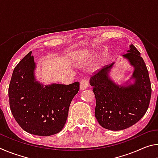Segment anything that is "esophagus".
<instances>
[{
    "label": "esophagus",
    "instance_id": "obj_1",
    "mask_svg": "<svg viewBox=\"0 0 158 158\" xmlns=\"http://www.w3.org/2000/svg\"><path fill=\"white\" fill-rule=\"evenodd\" d=\"M89 85V81L88 79H82L81 81H80V90H85L86 89Z\"/></svg>",
    "mask_w": 158,
    "mask_h": 158
}]
</instances>
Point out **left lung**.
<instances>
[{
	"label": "left lung",
	"instance_id": "left-lung-1",
	"mask_svg": "<svg viewBox=\"0 0 158 158\" xmlns=\"http://www.w3.org/2000/svg\"><path fill=\"white\" fill-rule=\"evenodd\" d=\"M123 57L129 60L135 70L133 84L121 85L109 78L114 63L106 65L90 77V84L95 96V115L102 127L122 130L135 125L146 114L151 96L148 71L139 51L133 44Z\"/></svg>",
	"mask_w": 158,
	"mask_h": 158
}]
</instances>
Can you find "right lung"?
<instances>
[{"label":"right lung","mask_w":158,"mask_h":158,"mask_svg":"<svg viewBox=\"0 0 158 158\" xmlns=\"http://www.w3.org/2000/svg\"><path fill=\"white\" fill-rule=\"evenodd\" d=\"M29 52L13 71L9 85L10 107L16 121L32 135L50 136L63 130L78 81L44 85L36 81L35 63Z\"/></svg>","instance_id":"add662e5"}]
</instances>
